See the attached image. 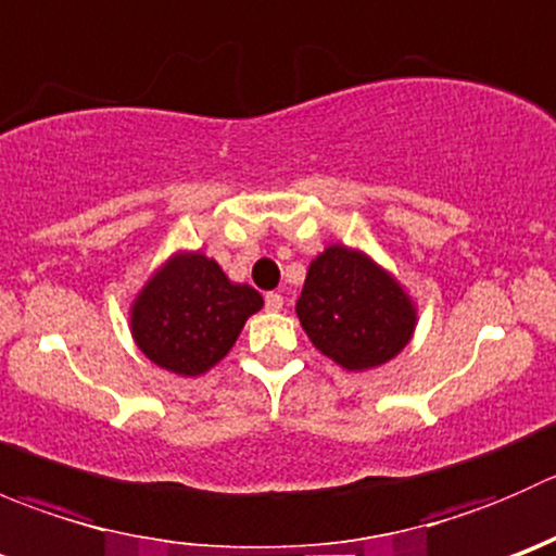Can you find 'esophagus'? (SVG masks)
<instances>
[{"label":"esophagus","mask_w":556,"mask_h":556,"mask_svg":"<svg viewBox=\"0 0 556 556\" xmlns=\"http://www.w3.org/2000/svg\"><path fill=\"white\" fill-rule=\"evenodd\" d=\"M263 301H266L268 312H279V309H282V304H285V299L279 293H266V299H263Z\"/></svg>","instance_id":"34e87169"}]
</instances>
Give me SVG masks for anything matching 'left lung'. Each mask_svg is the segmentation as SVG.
Listing matches in <instances>:
<instances>
[{
    "label": "left lung",
    "mask_w": 556,
    "mask_h": 556,
    "mask_svg": "<svg viewBox=\"0 0 556 556\" xmlns=\"http://www.w3.org/2000/svg\"><path fill=\"white\" fill-rule=\"evenodd\" d=\"M295 312L312 344L346 371L382 366L414 330L412 301L395 279L339 244L312 261Z\"/></svg>",
    "instance_id": "1"
}]
</instances>
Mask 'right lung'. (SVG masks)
Listing matches in <instances>:
<instances>
[{"label": "right lung", "instance_id": "add662e5", "mask_svg": "<svg viewBox=\"0 0 556 556\" xmlns=\"http://www.w3.org/2000/svg\"><path fill=\"white\" fill-rule=\"evenodd\" d=\"M263 306L250 285H233L210 257L179 255L139 293L131 330L139 350L172 374L195 377L215 366Z\"/></svg>", "mask_w": 556, "mask_h": 556}]
</instances>
